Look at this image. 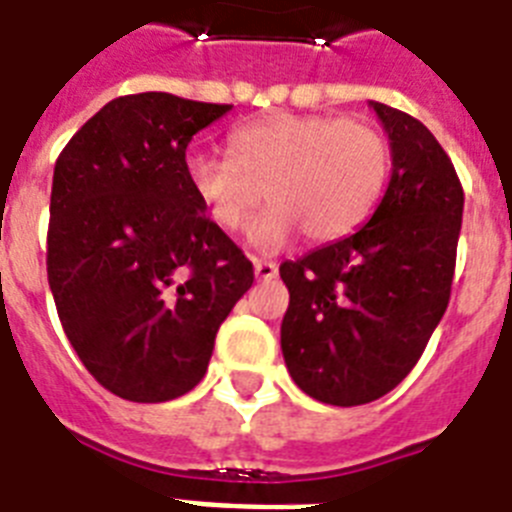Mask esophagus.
<instances>
[{
	"instance_id": "34e87169",
	"label": "esophagus",
	"mask_w": 512,
	"mask_h": 512,
	"mask_svg": "<svg viewBox=\"0 0 512 512\" xmlns=\"http://www.w3.org/2000/svg\"><path fill=\"white\" fill-rule=\"evenodd\" d=\"M255 276L260 281H270V278L278 276V265L270 263V260H255Z\"/></svg>"
}]
</instances>
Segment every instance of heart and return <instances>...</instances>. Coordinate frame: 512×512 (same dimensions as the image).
<instances>
[{
	"label": "heart",
	"instance_id": "b5f03b06",
	"mask_svg": "<svg viewBox=\"0 0 512 512\" xmlns=\"http://www.w3.org/2000/svg\"><path fill=\"white\" fill-rule=\"evenodd\" d=\"M231 157L194 152L186 178L215 226L234 234L265 199L249 226V244L278 252L297 231L326 244L355 234L384 197L392 173L386 136L365 120L334 115H268L228 139Z\"/></svg>",
	"mask_w": 512,
	"mask_h": 512
}]
</instances>
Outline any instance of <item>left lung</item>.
<instances>
[{
	"label": "left lung",
	"mask_w": 512,
	"mask_h": 512,
	"mask_svg": "<svg viewBox=\"0 0 512 512\" xmlns=\"http://www.w3.org/2000/svg\"><path fill=\"white\" fill-rule=\"evenodd\" d=\"M392 176L371 220L281 265L289 307L281 352L294 384L326 405L392 392L423 355L450 302L463 186L421 120L371 102Z\"/></svg>",
	"instance_id": "1"
}]
</instances>
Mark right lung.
<instances>
[{
    "label": "right lung",
    "instance_id": "add662e5",
    "mask_svg": "<svg viewBox=\"0 0 512 512\" xmlns=\"http://www.w3.org/2000/svg\"><path fill=\"white\" fill-rule=\"evenodd\" d=\"M228 110L165 91L118 97L54 165L49 289L86 371L123 400L191 392L255 281L186 178L189 141Z\"/></svg>",
    "mask_w": 512,
    "mask_h": 512
}]
</instances>
